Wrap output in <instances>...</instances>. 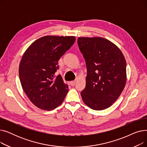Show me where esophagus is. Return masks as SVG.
Here are the masks:
<instances>
[{
  "mask_svg": "<svg viewBox=\"0 0 147 147\" xmlns=\"http://www.w3.org/2000/svg\"><path fill=\"white\" fill-rule=\"evenodd\" d=\"M75 83H76V81H71V82H69V84H70L71 86H74Z\"/></svg>",
  "mask_w": 147,
  "mask_h": 147,
  "instance_id": "obj_1",
  "label": "esophagus"
}]
</instances>
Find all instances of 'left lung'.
<instances>
[{
  "label": "left lung",
  "mask_w": 147,
  "mask_h": 147,
  "mask_svg": "<svg viewBox=\"0 0 147 147\" xmlns=\"http://www.w3.org/2000/svg\"><path fill=\"white\" fill-rule=\"evenodd\" d=\"M79 49L87 67L83 102L94 110L111 106L121 95L126 80V61L117 46L106 38L79 37Z\"/></svg>",
  "instance_id": "left-lung-1"
}]
</instances>
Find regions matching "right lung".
I'll return each instance as SVG.
<instances>
[{
	"instance_id": "1",
	"label": "right lung",
	"mask_w": 147,
	"mask_h": 147,
	"mask_svg": "<svg viewBox=\"0 0 147 147\" xmlns=\"http://www.w3.org/2000/svg\"><path fill=\"white\" fill-rule=\"evenodd\" d=\"M75 40L74 36H45L31 44L23 54L19 65L21 86L38 109L50 111L63 102L68 86L61 75L53 79L58 60Z\"/></svg>"
}]
</instances>
